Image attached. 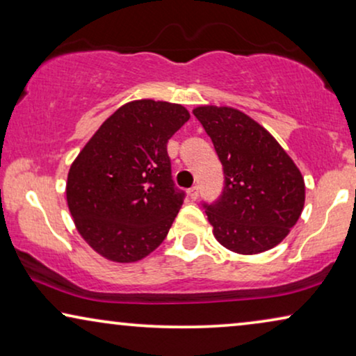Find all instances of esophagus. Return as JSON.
Instances as JSON below:
<instances>
[{
	"label": "esophagus",
	"mask_w": 356,
	"mask_h": 356,
	"mask_svg": "<svg viewBox=\"0 0 356 356\" xmlns=\"http://www.w3.org/2000/svg\"><path fill=\"white\" fill-rule=\"evenodd\" d=\"M188 194H189V197H191V199H193V201H196V199H197V196H199V189H197L196 186L189 188V191H188Z\"/></svg>",
	"instance_id": "obj_1"
}]
</instances>
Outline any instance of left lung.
Here are the masks:
<instances>
[{
    "mask_svg": "<svg viewBox=\"0 0 356 356\" xmlns=\"http://www.w3.org/2000/svg\"><path fill=\"white\" fill-rule=\"evenodd\" d=\"M220 159L225 186L204 204L213 236L238 254H257L279 245L298 222L305 179L289 154L259 123L230 106L193 110Z\"/></svg>",
    "mask_w": 356,
    "mask_h": 356,
    "instance_id": "8db88e82",
    "label": "left lung"
}]
</instances>
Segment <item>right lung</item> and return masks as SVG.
<instances>
[{
    "mask_svg": "<svg viewBox=\"0 0 356 356\" xmlns=\"http://www.w3.org/2000/svg\"><path fill=\"white\" fill-rule=\"evenodd\" d=\"M189 120L178 104L120 106L72 162L67 207L79 235L113 262H136L165 240L184 193L175 188L167 143Z\"/></svg>",
    "mask_w": 356,
    "mask_h": 356,
    "instance_id": "right-lung-1",
    "label": "right lung"
}]
</instances>
